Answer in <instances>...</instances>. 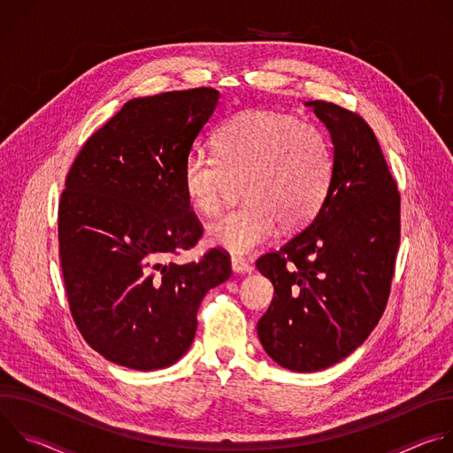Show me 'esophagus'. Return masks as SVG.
I'll return each instance as SVG.
<instances>
[{
  "label": "esophagus",
  "instance_id": "34e87169",
  "mask_svg": "<svg viewBox=\"0 0 453 453\" xmlns=\"http://www.w3.org/2000/svg\"><path fill=\"white\" fill-rule=\"evenodd\" d=\"M231 269L234 274H249L252 271V267L243 260V257L238 256L231 257Z\"/></svg>",
  "mask_w": 453,
  "mask_h": 453
}]
</instances>
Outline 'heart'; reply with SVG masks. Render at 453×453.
Returning a JSON list of instances; mask_svg holds the SVG:
<instances>
[{
	"mask_svg": "<svg viewBox=\"0 0 453 453\" xmlns=\"http://www.w3.org/2000/svg\"><path fill=\"white\" fill-rule=\"evenodd\" d=\"M214 156L193 152L182 166V189L193 210L217 215L233 180H243L242 208L206 227L211 245L249 254L281 224L299 229L325 203L334 177V150L319 127L269 111H243L215 134Z\"/></svg>",
	"mask_w": 453,
	"mask_h": 453,
	"instance_id": "b5f03b06",
	"label": "heart"
}]
</instances>
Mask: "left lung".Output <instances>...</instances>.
I'll return each instance as SVG.
<instances>
[{
  "mask_svg": "<svg viewBox=\"0 0 453 453\" xmlns=\"http://www.w3.org/2000/svg\"><path fill=\"white\" fill-rule=\"evenodd\" d=\"M304 105L328 128L334 177L306 227L256 262L274 285L257 337L281 367L313 372L346 358L378 325L400 245V193L358 114L322 100Z\"/></svg>",
  "mask_w": 453,
  "mask_h": 453,
  "instance_id": "8db88e82",
  "label": "left lung"
}]
</instances>
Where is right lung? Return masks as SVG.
<instances>
[{"mask_svg":"<svg viewBox=\"0 0 453 453\" xmlns=\"http://www.w3.org/2000/svg\"><path fill=\"white\" fill-rule=\"evenodd\" d=\"M219 100L211 88L128 100L68 173L58 249L70 310L86 342L118 365L175 364L196 337L203 297L231 276L219 249L165 264L203 236L182 166Z\"/></svg>","mask_w":453,"mask_h":453,"instance_id":"obj_1","label":"right lung"}]
</instances>
